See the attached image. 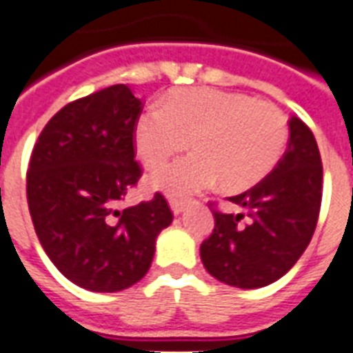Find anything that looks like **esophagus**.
I'll return each instance as SVG.
<instances>
[{"label":"esophagus","instance_id":"obj_1","mask_svg":"<svg viewBox=\"0 0 353 353\" xmlns=\"http://www.w3.org/2000/svg\"><path fill=\"white\" fill-rule=\"evenodd\" d=\"M170 207L174 214H181L185 207H187V201H181V199H170Z\"/></svg>","mask_w":353,"mask_h":353}]
</instances>
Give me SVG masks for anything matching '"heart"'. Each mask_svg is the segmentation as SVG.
Instances as JSON below:
<instances>
[{
	"label": "heart",
	"instance_id": "b5f03b06",
	"mask_svg": "<svg viewBox=\"0 0 353 353\" xmlns=\"http://www.w3.org/2000/svg\"><path fill=\"white\" fill-rule=\"evenodd\" d=\"M194 154L152 177L172 196H192L216 179L238 192L256 185L279 165L288 143V121L279 106L227 91H174L163 108L150 106L135 126L137 154L148 168L165 165L185 146Z\"/></svg>",
	"mask_w": 353,
	"mask_h": 353
}]
</instances>
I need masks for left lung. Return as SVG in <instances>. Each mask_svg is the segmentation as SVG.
<instances>
[{"mask_svg":"<svg viewBox=\"0 0 353 353\" xmlns=\"http://www.w3.org/2000/svg\"><path fill=\"white\" fill-rule=\"evenodd\" d=\"M227 199L243 212H223L210 201L214 229L199 247L205 269L243 290L273 284L295 265L317 227L323 161L312 130L291 119L279 165L258 185Z\"/></svg>","mask_w":353,"mask_h":353,"instance_id":"1","label":"left lung"}]
</instances>
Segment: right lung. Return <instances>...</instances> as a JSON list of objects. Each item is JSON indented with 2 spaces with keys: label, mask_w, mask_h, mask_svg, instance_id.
I'll list each match as a JSON object with an SVG mask.
<instances>
[{
  "label": "right lung",
  "mask_w": 353,
  "mask_h": 353,
  "mask_svg": "<svg viewBox=\"0 0 353 353\" xmlns=\"http://www.w3.org/2000/svg\"><path fill=\"white\" fill-rule=\"evenodd\" d=\"M144 104L126 84L69 102L47 122L27 168V203L43 251L73 284L126 290L148 273L155 238L174 220L168 201L117 209L137 187L135 126Z\"/></svg>",
  "instance_id": "right-lung-1"
}]
</instances>
